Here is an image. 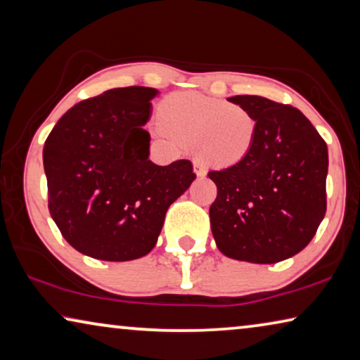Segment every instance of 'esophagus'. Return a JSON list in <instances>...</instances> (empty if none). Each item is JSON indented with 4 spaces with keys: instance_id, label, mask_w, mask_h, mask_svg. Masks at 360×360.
Instances as JSON below:
<instances>
[{
    "instance_id": "esophagus-1",
    "label": "esophagus",
    "mask_w": 360,
    "mask_h": 360,
    "mask_svg": "<svg viewBox=\"0 0 360 360\" xmlns=\"http://www.w3.org/2000/svg\"><path fill=\"white\" fill-rule=\"evenodd\" d=\"M194 171H195V174L198 176V178H203V176L207 174L205 166H203L200 162H197V160H194Z\"/></svg>"
}]
</instances>
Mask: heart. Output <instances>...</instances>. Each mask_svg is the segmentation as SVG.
Wrapping results in <instances>:
<instances>
[{
  "label": "heart",
  "instance_id": "heart-1",
  "mask_svg": "<svg viewBox=\"0 0 360 360\" xmlns=\"http://www.w3.org/2000/svg\"><path fill=\"white\" fill-rule=\"evenodd\" d=\"M162 131L194 148L197 157L217 168H229L248 160L255 146L257 120L244 106L181 92L160 108Z\"/></svg>",
  "mask_w": 360,
  "mask_h": 360
}]
</instances>
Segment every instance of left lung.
<instances>
[{
	"label": "left lung",
	"mask_w": 360,
	"mask_h": 360,
	"mask_svg": "<svg viewBox=\"0 0 360 360\" xmlns=\"http://www.w3.org/2000/svg\"><path fill=\"white\" fill-rule=\"evenodd\" d=\"M228 101L255 116L257 139L243 163L208 173L218 189L214 243L229 259L276 264L302 250L325 217L328 148L291 105L257 95Z\"/></svg>",
	"instance_id": "obj_1"
}]
</instances>
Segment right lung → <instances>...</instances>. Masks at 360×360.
Wrapping results in <instances>:
<instances>
[{
    "label": "right lung",
    "mask_w": 360,
    "mask_h": 360,
    "mask_svg": "<svg viewBox=\"0 0 360 360\" xmlns=\"http://www.w3.org/2000/svg\"><path fill=\"white\" fill-rule=\"evenodd\" d=\"M157 89L106 90L66 111L43 147L48 208L63 238L80 254L106 262L147 255L171 203L189 189V160H148Z\"/></svg>",
    "instance_id": "1"
}]
</instances>
